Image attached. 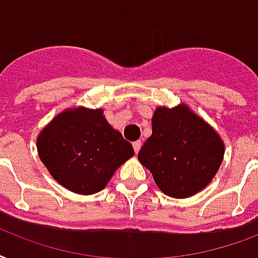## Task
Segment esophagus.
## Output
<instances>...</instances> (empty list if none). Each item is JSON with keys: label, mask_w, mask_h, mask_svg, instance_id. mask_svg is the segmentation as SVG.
<instances>
[{"label": "esophagus", "mask_w": 258, "mask_h": 258, "mask_svg": "<svg viewBox=\"0 0 258 258\" xmlns=\"http://www.w3.org/2000/svg\"><path fill=\"white\" fill-rule=\"evenodd\" d=\"M141 145H143V143H141L140 140H137V141H135V143H133V148H135L136 153H139V151L141 149Z\"/></svg>", "instance_id": "34e87169"}]
</instances>
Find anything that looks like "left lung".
<instances>
[{
    "mask_svg": "<svg viewBox=\"0 0 258 258\" xmlns=\"http://www.w3.org/2000/svg\"><path fill=\"white\" fill-rule=\"evenodd\" d=\"M223 153L218 133L189 107L179 105L157 107L152 117V136L137 157L163 192L181 199L213 180Z\"/></svg>",
    "mask_w": 258,
    "mask_h": 258,
    "instance_id": "left-lung-1",
    "label": "left lung"
}]
</instances>
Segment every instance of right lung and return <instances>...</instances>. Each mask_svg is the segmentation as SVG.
Listing matches in <instances>:
<instances>
[{
    "instance_id": "1",
    "label": "right lung",
    "mask_w": 258,
    "mask_h": 258,
    "mask_svg": "<svg viewBox=\"0 0 258 258\" xmlns=\"http://www.w3.org/2000/svg\"><path fill=\"white\" fill-rule=\"evenodd\" d=\"M40 160L55 180L82 195L99 192L115 169L135 155L102 109H69L37 136Z\"/></svg>"
}]
</instances>
